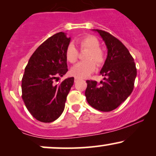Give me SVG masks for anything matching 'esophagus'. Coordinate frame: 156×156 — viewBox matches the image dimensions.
I'll list each match as a JSON object with an SVG mask.
<instances>
[{
	"instance_id": "esophagus-1",
	"label": "esophagus",
	"mask_w": 156,
	"mask_h": 156,
	"mask_svg": "<svg viewBox=\"0 0 156 156\" xmlns=\"http://www.w3.org/2000/svg\"><path fill=\"white\" fill-rule=\"evenodd\" d=\"M78 80H79V78H78V77H75V81H77Z\"/></svg>"
}]
</instances>
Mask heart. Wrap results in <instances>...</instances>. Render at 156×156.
<instances>
[{"label": "heart", "instance_id": "1", "mask_svg": "<svg viewBox=\"0 0 156 156\" xmlns=\"http://www.w3.org/2000/svg\"><path fill=\"white\" fill-rule=\"evenodd\" d=\"M77 44L80 50H88V52L85 55L86 61L78 62L73 66L70 73L73 76L83 78L94 72L96 67V63L98 66L103 65L105 62V53L100 48L98 39L94 36L88 35L81 37L77 41ZM65 55L68 62L75 63L78 59V50L73 44H69L66 49Z\"/></svg>", "mask_w": 156, "mask_h": 156}]
</instances>
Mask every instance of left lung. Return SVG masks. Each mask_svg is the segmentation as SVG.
<instances>
[{"label": "left lung", "instance_id": "1", "mask_svg": "<svg viewBox=\"0 0 156 156\" xmlns=\"http://www.w3.org/2000/svg\"><path fill=\"white\" fill-rule=\"evenodd\" d=\"M105 42L108 55L101 75L104 76L99 83L87 80L85 95L91 106L101 112H111L117 108L131 94L134 87L136 68L133 58L127 48L111 34L99 29Z\"/></svg>", "mask_w": 156, "mask_h": 156}]
</instances>
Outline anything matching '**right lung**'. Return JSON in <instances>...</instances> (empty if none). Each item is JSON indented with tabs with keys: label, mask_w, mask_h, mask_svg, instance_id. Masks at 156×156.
I'll use <instances>...</instances> for the list:
<instances>
[{
	"label": "right lung",
	"mask_w": 156,
	"mask_h": 156,
	"mask_svg": "<svg viewBox=\"0 0 156 156\" xmlns=\"http://www.w3.org/2000/svg\"><path fill=\"white\" fill-rule=\"evenodd\" d=\"M64 32L49 37L28 61L22 79V98L27 109L37 120L51 122L64 112L74 78L55 84L58 76L68 71L65 51L70 42Z\"/></svg>",
	"instance_id": "right-lung-1"
}]
</instances>
